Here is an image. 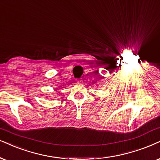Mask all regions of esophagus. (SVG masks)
<instances>
[{"label":"esophagus","instance_id":"34e87169","mask_svg":"<svg viewBox=\"0 0 160 160\" xmlns=\"http://www.w3.org/2000/svg\"><path fill=\"white\" fill-rule=\"evenodd\" d=\"M77 82H81V80H77Z\"/></svg>","mask_w":160,"mask_h":160}]
</instances>
